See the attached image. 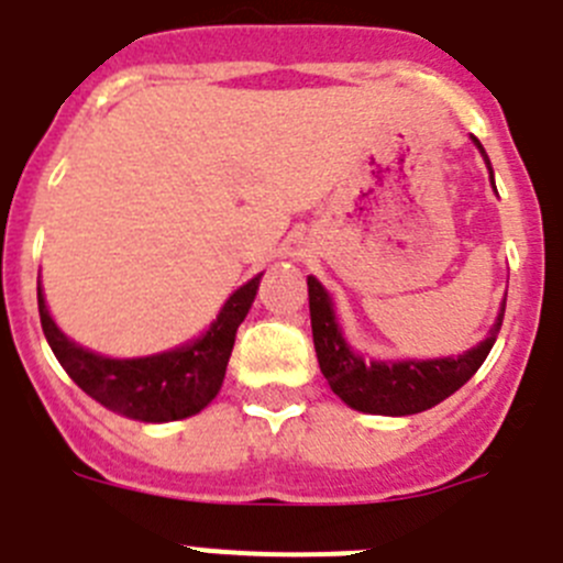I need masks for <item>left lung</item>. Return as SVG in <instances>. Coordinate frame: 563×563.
<instances>
[{
    "label": "left lung",
    "mask_w": 563,
    "mask_h": 563,
    "mask_svg": "<svg viewBox=\"0 0 563 563\" xmlns=\"http://www.w3.org/2000/svg\"><path fill=\"white\" fill-rule=\"evenodd\" d=\"M479 152L485 154L482 143L476 141ZM487 161V154H485ZM490 166V163H487ZM494 177V172H490ZM310 287V321H312V343H316L318 366L324 372L330 389L341 397L346 406L369 415H417L426 411L445 397L454 395L460 386H465L474 372L485 363L487 352L494 350L496 335L501 330V307L494 330L479 346L460 357H440V361H402V363H366L361 355L346 346L341 330L335 324L330 296L316 278H307Z\"/></svg>",
    "instance_id": "8db88e82"
}]
</instances>
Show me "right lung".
<instances>
[{"instance_id":"add662e5","label":"right lung","mask_w":563,"mask_h":563,"mask_svg":"<svg viewBox=\"0 0 563 563\" xmlns=\"http://www.w3.org/2000/svg\"><path fill=\"white\" fill-rule=\"evenodd\" d=\"M258 282H262V276L251 278L245 287H239L225 301L220 318L202 338H197L183 350L152 357H134V361L101 357L64 338L49 318L42 290H38V316H42V330L53 355L92 400L107 406L114 415L132 417V420H183V417H191L206 409L220 391L228 357H231L233 341H236V330L251 310Z\"/></svg>"}]
</instances>
